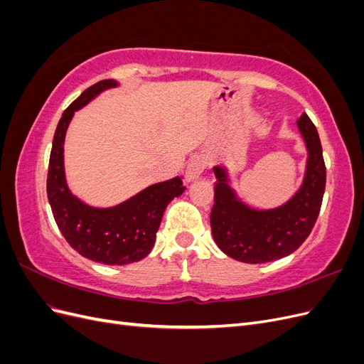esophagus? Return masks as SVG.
Returning a JSON list of instances; mask_svg holds the SVG:
<instances>
[{
    "instance_id": "obj_1",
    "label": "esophagus",
    "mask_w": 364,
    "mask_h": 364,
    "mask_svg": "<svg viewBox=\"0 0 364 364\" xmlns=\"http://www.w3.org/2000/svg\"><path fill=\"white\" fill-rule=\"evenodd\" d=\"M206 168V162L203 158L200 156H194L193 159H190L188 165H186V171H185V179L186 182H193L196 179H199L202 173Z\"/></svg>"
}]
</instances>
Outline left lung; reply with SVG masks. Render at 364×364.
<instances>
[{
    "label": "left lung",
    "instance_id": "left-lung-1",
    "mask_svg": "<svg viewBox=\"0 0 364 364\" xmlns=\"http://www.w3.org/2000/svg\"><path fill=\"white\" fill-rule=\"evenodd\" d=\"M297 127L308 149L305 179L293 199L269 211H255L235 199L226 171L214 168V206L211 229L217 246L241 262L262 264L290 255L308 238L321 213L326 167L317 129L306 114Z\"/></svg>",
    "mask_w": 364,
    "mask_h": 364
}]
</instances>
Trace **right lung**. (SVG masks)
I'll list each match as a JSON object with an SVG mask.
<instances>
[{
    "mask_svg": "<svg viewBox=\"0 0 364 364\" xmlns=\"http://www.w3.org/2000/svg\"><path fill=\"white\" fill-rule=\"evenodd\" d=\"M115 80H100L85 90L65 109L54 132L47 174V196L62 235L82 257L123 266L146 258L153 245L165 208L185 191L182 178H174L149 186L127 202L115 208L97 209L74 197L63 173V141L67 127L77 109H80Z\"/></svg>",
    "mask_w": 364,
    "mask_h": 364,
    "instance_id": "obj_1",
    "label": "right lung"
}]
</instances>
